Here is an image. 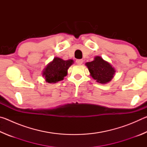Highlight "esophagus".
<instances>
[{
    "instance_id": "1",
    "label": "esophagus",
    "mask_w": 147,
    "mask_h": 147,
    "mask_svg": "<svg viewBox=\"0 0 147 147\" xmlns=\"http://www.w3.org/2000/svg\"><path fill=\"white\" fill-rule=\"evenodd\" d=\"M76 62L78 65H82L83 63V59H76Z\"/></svg>"
}]
</instances>
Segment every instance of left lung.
I'll return each mask as SVG.
<instances>
[{
  "label": "left lung",
  "mask_w": 147,
  "mask_h": 147,
  "mask_svg": "<svg viewBox=\"0 0 147 147\" xmlns=\"http://www.w3.org/2000/svg\"><path fill=\"white\" fill-rule=\"evenodd\" d=\"M86 65L88 67L92 78L100 84L110 82L115 73V69L100 56L94 57L93 61L87 62Z\"/></svg>",
  "instance_id": "left-lung-1"
}]
</instances>
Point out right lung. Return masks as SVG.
<instances>
[{"instance_id":"obj_1","label":"right lung","mask_w":147,"mask_h":147,"mask_svg":"<svg viewBox=\"0 0 147 147\" xmlns=\"http://www.w3.org/2000/svg\"><path fill=\"white\" fill-rule=\"evenodd\" d=\"M73 59L63 60L58 57L54 58L51 62L47 65L43 71V76L47 82L56 83L63 80L67 74V69L73 63Z\"/></svg>"}]
</instances>
